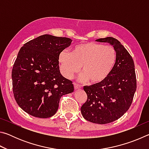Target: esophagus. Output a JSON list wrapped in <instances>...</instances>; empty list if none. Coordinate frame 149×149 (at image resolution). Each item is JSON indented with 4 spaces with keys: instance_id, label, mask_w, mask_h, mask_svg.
Segmentation results:
<instances>
[{
    "instance_id": "esophagus-1",
    "label": "esophagus",
    "mask_w": 149,
    "mask_h": 149,
    "mask_svg": "<svg viewBox=\"0 0 149 149\" xmlns=\"http://www.w3.org/2000/svg\"><path fill=\"white\" fill-rule=\"evenodd\" d=\"M74 89H75V90H77V89H81V86L80 85H79V84H77V83H74Z\"/></svg>"
}]
</instances>
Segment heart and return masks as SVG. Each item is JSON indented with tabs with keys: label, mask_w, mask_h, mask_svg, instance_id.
<instances>
[{
	"label": "heart",
	"mask_w": 149,
	"mask_h": 149,
	"mask_svg": "<svg viewBox=\"0 0 149 149\" xmlns=\"http://www.w3.org/2000/svg\"><path fill=\"white\" fill-rule=\"evenodd\" d=\"M116 61V52L114 48L93 42L77 45L72 52L65 50L59 55L64 76L70 79L79 72L81 66L80 81L89 80L92 84L103 81L112 72Z\"/></svg>",
	"instance_id": "heart-1"
}]
</instances>
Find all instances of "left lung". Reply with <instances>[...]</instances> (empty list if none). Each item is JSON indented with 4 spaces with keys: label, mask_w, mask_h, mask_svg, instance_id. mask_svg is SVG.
Wrapping results in <instances>:
<instances>
[{
    "label": "left lung",
    "mask_w": 149,
    "mask_h": 149,
    "mask_svg": "<svg viewBox=\"0 0 149 149\" xmlns=\"http://www.w3.org/2000/svg\"><path fill=\"white\" fill-rule=\"evenodd\" d=\"M96 41L112 45L116 52V61L103 81L84 87L87 99L81 112L89 122L106 124L119 119L129 109L137 80L132 57L118 40L108 37Z\"/></svg>",
    "instance_id": "obj_1"
}]
</instances>
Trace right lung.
I'll return each mask as SVG.
<instances>
[{
  "mask_svg": "<svg viewBox=\"0 0 149 149\" xmlns=\"http://www.w3.org/2000/svg\"><path fill=\"white\" fill-rule=\"evenodd\" d=\"M68 37L41 35L20 49L12 71V89L19 107L33 116L50 118L62 95L74 91L59 70V55L71 45Z\"/></svg>",
  "mask_w": 149,
  "mask_h": 149,
  "instance_id": "1",
  "label": "right lung"
}]
</instances>
